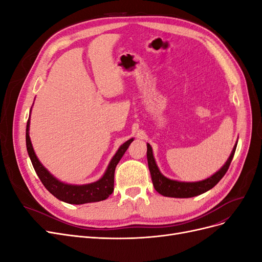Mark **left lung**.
Wrapping results in <instances>:
<instances>
[{"instance_id": "8db88e82", "label": "left lung", "mask_w": 262, "mask_h": 262, "mask_svg": "<svg viewBox=\"0 0 262 262\" xmlns=\"http://www.w3.org/2000/svg\"><path fill=\"white\" fill-rule=\"evenodd\" d=\"M236 146H237V142L223 167L214 173V175L201 181L182 182V181L169 179L163 175V173L160 171V169H158L156 162L154 160L152 147H150V145L147 143V152H146L147 164H148V169L150 172V177H152L153 186L155 190L162 195L170 196V198H191V196H195V195L207 192L208 190L212 189L214 186H215L226 173L234 157Z\"/></svg>"}]
</instances>
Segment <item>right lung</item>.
I'll return each instance as SVG.
<instances>
[{
	"label": "right lung",
	"mask_w": 262,
	"mask_h": 262,
	"mask_svg": "<svg viewBox=\"0 0 262 262\" xmlns=\"http://www.w3.org/2000/svg\"><path fill=\"white\" fill-rule=\"evenodd\" d=\"M133 139L128 140L125 143H123L120 147H119L117 153L113 157V160L110 161L104 176H102L99 180L87 185H80V186L69 185L53 177L48 171V169L45 168V166H42V164L39 162V160L35 154L33 145H31V141L29 138V119L26 126L27 152L39 179L41 180L46 189L57 198V199L70 204H84V203H91V202H98V201L106 200L107 198L113 193L116 166L119 163V161L121 160V157L125 153V150L128 149Z\"/></svg>",
	"instance_id": "1"
}]
</instances>
